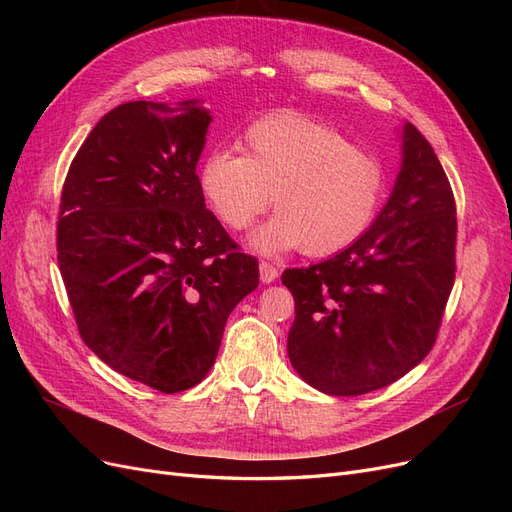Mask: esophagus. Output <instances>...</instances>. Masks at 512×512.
<instances>
[{
  "mask_svg": "<svg viewBox=\"0 0 512 512\" xmlns=\"http://www.w3.org/2000/svg\"><path fill=\"white\" fill-rule=\"evenodd\" d=\"M277 269L273 265H269V262H260V280L262 284H271L277 280Z\"/></svg>",
  "mask_w": 512,
  "mask_h": 512,
  "instance_id": "34e87169",
  "label": "esophagus"
}]
</instances>
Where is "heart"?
I'll list each match as a JSON object with an SVG mask.
<instances>
[{"label": "heart", "instance_id": "1", "mask_svg": "<svg viewBox=\"0 0 512 512\" xmlns=\"http://www.w3.org/2000/svg\"><path fill=\"white\" fill-rule=\"evenodd\" d=\"M198 185L218 220L241 230L271 203L280 213L258 226L260 254L303 250L327 256L359 239L386 192L384 166L344 134L303 115L267 117L245 132L243 156L211 151Z\"/></svg>", "mask_w": 512, "mask_h": 512}]
</instances>
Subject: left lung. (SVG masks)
<instances>
[{"label": "left lung", "instance_id": "left-lung-1", "mask_svg": "<svg viewBox=\"0 0 512 512\" xmlns=\"http://www.w3.org/2000/svg\"><path fill=\"white\" fill-rule=\"evenodd\" d=\"M378 218L346 250L286 269L294 297L288 359L314 389L354 397L406 376L429 354L455 284V198L412 123Z\"/></svg>", "mask_w": 512, "mask_h": 512}]
</instances>
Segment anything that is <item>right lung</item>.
Segmentation results:
<instances>
[{
    "mask_svg": "<svg viewBox=\"0 0 512 512\" xmlns=\"http://www.w3.org/2000/svg\"><path fill=\"white\" fill-rule=\"evenodd\" d=\"M209 123L198 100L121 104L89 132L61 192L57 262L83 342L162 393L209 374L230 312L258 288V260L200 192Z\"/></svg>",
    "mask_w": 512,
    "mask_h": 512,
    "instance_id": "1",
    "label": "right lung"
}]
</instances>
